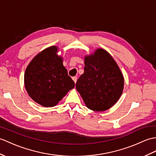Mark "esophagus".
<instances>
[{"label": "esophagus", "instance_id": "34e87169", "mask_svg": "<svg viewBox=\"0 0 156 156\" xmlns=\"http://www.w3.org/2000/svg\"><path fill=\"white\" fill-rule=\"evenodd\" d=\"M72 80H74V82L76 83V81H77V78L76 77H72Z\"/></svg>", "mask_w": 156, "mask_h": 156}]
</instances>
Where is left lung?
Returning <instances> with one entry per match:
<instances>
[{"label": "left lung", "instance_id": "8db88e82", "mask_svg": "<svg viewBox=\"0 0 156 156\" xmlns=\"http://www.w3.org/2000/svg\"><path fill=\"white\" fill-rule=\"evenodd\" d=\"M84 72L76 84L86 107L96 112L110 109L121 97L124 78L110 54L97 48L84 56Z\"/></svg>", "mask_w": 156, "mask_h": 156}]
</instances>
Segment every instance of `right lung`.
Here are the masks:
<instances>
[{
	"instance_id": "obj_1",
	"label": "right lung",
	"mask_w": 156,
	"mask_h": 156,
	"mask_svg": "<svg viewBox=\"0 0 156 156\" xmlns=\"http://www.w3.org/2000/svg\"><path fill=\"white\" fill-rule=\"evenodd\" d=\"M58 51L56 46L43 50L33 58L24 72L28 94L46 108L55 106L75 85L64 66L62 57L58 55Z\"/></svg>"
}]
</instances>
